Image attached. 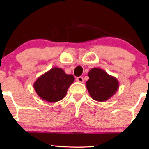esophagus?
<instances>
[{
  "label": "esophagus",
  "mask_w": 149,
  "mask_h": 149,
  "mask_svg": "<svg viewBox=\"0 0 149 149\" xmlns=\"http://www.w3.org/2000/svg\"><path fill=\"white\" fill-rule=\"evenodd\" d=\"M76 80L78 82H79V83H83V81H84V79H83V77L79 76V77H77Z\"/></svg>",
  "instance_id": "esophagus-1"
}]
</instances>
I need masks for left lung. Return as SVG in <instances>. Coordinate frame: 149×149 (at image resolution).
<instances>
[{
    "label": "left lung",
    "instance_id": "left-lung-1",
    "mask_svg": "<svg viewBox=\"0 0 149 149\" xmlns=\"http://www.w3.org/2000/svg\"><path fill=\"white\" fill-rule=\"evenodd\" d=\"M89 80L86 82L90 97L94 100L103 102L112 97L119 88L118 80L99 68H92L88 73Z\"/></svg>",
    "mask_w": 149,
    "mask_h": 149
}]
</instances>
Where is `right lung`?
Wrapping results in <instances>:
<instances>
[{
    "label": "right lung",
    "mask_w": 149,
    "mask_h": 149,
    "mask_svg": "<svg viewBox=\"0 0 149 149\" xmlns=\"http://www.w3.org/2000/svg\"><path fill=\"white\" fill-rule=\"evenodd\" d=\"M74 80L73 75L66 74L61 68L53 67L38 78L33 88L40 99L54 103L64 98Z\"/></svg>",
    "instance_id": "1"
}]
</instances>
